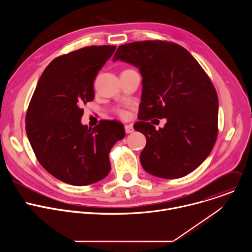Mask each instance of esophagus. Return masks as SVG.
Returning a JSON list of instances; mask_svg holds the SVG:
<instances>
[{
    "instance_id": "1",
    "label": "esophagus",
    "mask_w": 252,
    "mask_h": 252,
    "mask_svg": "<svg viewBox=\"0 0 252 252\" xmlns=\"http://www.w3.org/2000/svg\"><path fill=\"white\" fill-rule=\"evenodd\" d=\"M125 130L126 133H131V132H133L134 128L131 125H126V126H125Z\"/></svg>"
}]
</instances>
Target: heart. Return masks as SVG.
I'll list each match as a JSON object with an SVG mask.
<instances>
[{
	"label": "heart",
	"mask_w": 252,
	"mask_h": 252,
	"mask_svg": "<svg viewBox=\"0 0 252 252\" xmlns=\"http://www.w3.org/2000/svg\"><path fill=\"white\" fill-rule=\"evenodd\" d=\"M122 114H123V113H122Z\"/></svg>",
	"instance_id": "heart-1"
}]
</instances>
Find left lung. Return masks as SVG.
Masks as SVG:
<instances>
[{
	"mask_svg": "<svg viewBox=\"0 0 252 252\" xmlns=\"http://www.w3.org/2000/svg\"><path fill=\"white\" fill-rule=\"evenodd\" d=\"M137 67L142 91L133 127L145 134L140 163L161 178H179L198 167L218 137L219 98L205 71L183 47L161 41L122 45L113 62ZM167 119L158 131L146 121ZM153 123V122H152Z\"/></svg>",
	"mask_w": 252,
	"mask_h": 252,
	"instance_id": "8db88e82",
	"label": "left lung"
}]
</instances>
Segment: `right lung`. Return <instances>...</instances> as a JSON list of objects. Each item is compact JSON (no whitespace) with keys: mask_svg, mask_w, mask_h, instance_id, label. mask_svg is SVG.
<instances>
[{"mask_svg":"<svg viewBox=\"0 0 252 252\" xmlns=\"http://www.w3.org/2000/svg\"><path fill=\"white\" fill-rule=\"evenodd\" d=\"M115 46H92L61 56L45 68L26 116V131L42 166L59 181L83 187L111 171L109 154L126 135L124 125H83L82 105L94 97V83Z\"/></svg>","mask_w":252,"mask_h":252,"instance_id":"add662e5","label":"right lung"}]
</instances>
